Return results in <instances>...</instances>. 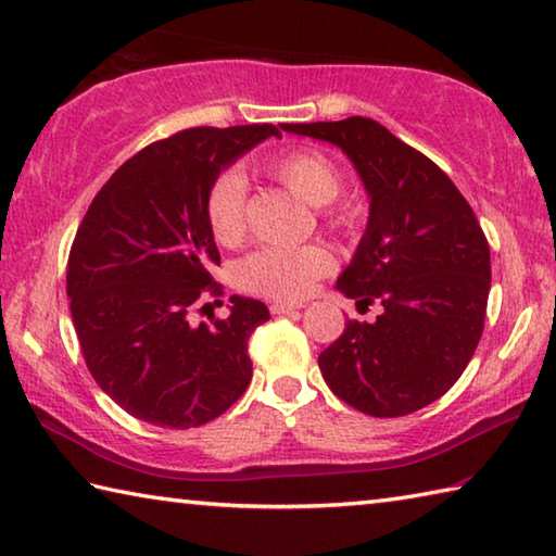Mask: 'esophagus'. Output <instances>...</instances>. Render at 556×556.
<instances>
[{
    "label": "esophagus",
    "mask_w": 556,
    "mask_h": 556,
    "mask_svg": "<svg viewBox=\"0 0 556 556\" xmlns=\"http://www.w3.org/2000/svg\"><path fill=\"white\" fill-rule=\"evenodd\" d=\"M299 308H304L301 304H289V301H275V304L269 306L271 314H291V312H299Z\"/></svg>",
    "instance_id": "esophagus-1"
}]
</instances>
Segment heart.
Here are the masks:
<instances>
[{"label":"heart","instance_id":"1","mask_svg":"<svg viewBox=\"0 0 556 556\" xmlns=\"http://www.w3.org/2000/svg\"><path fill=\"white\" fill-rule=\"evenodd\" d=\"M291 193L308 205H328L338 199L343 178L321 152H291L269 166ZM244 199L248 184L238 172H223L205 195V220L220 244H235L244 235ZM341 223V220H338ZM333 269L331 252L321 244L265 248L244 257L238 267V285L269 299H301L312 294L316 279Z\"/></svg>","mask_w":556,"mask_h":556}]
</instances>
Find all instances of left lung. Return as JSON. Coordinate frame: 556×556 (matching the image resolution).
Returning a JSON list of instances; mask_svg holds the SVG:
<instances>
[{
	"instance_id": "obj_1",
	"label": "left lung",
	"mask_w": 556,
	"mask_h": 556,
	"mask_svg": "<svg viewBox=\"0 0 556 556\" xmlns=\"http://www.w3.org/2000/svg\"><path fill=\"white\" fill-rule=\"evenodd\" d=\"M336 144L368 191L370 215L336 289L380 301L318 355L328 388L370 417H402L448 392L481 341L491 250L454 181L370 117L281 125Z\"/></svg>"
}]
</instances>
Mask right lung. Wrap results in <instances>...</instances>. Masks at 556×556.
<instances>
[{"label": "right lung", "instance_id": "add662e5", "mask_svg": "<svg viewBox=\"0 0 556 556\" xmlns=\"http://www.w3.org/2000/svg\"><path fill=\"white\" fill-rule=\"evenodd\" d=\"M267 137L281 131L193 127L149 144L110 176L75 232L65 275L75 333L100 390L131 417L201 427L248 390V341L269 308L235 294L228 318L193 324L191 312L223 294L208 188Z\"/></svg>", "mask_w": 556, "mask_h": 556}]
</instances>
